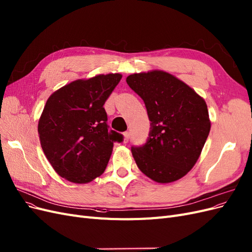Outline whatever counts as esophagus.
<instances>
[{
    "mask_svg": "<svg viewBox=\"0 0 252 252\" xmlns=\"http://www.w3.org/2000/svg\"><path fill=\"white\" fill-rule=\"evenodd\" d=\"M123 136H124V143H127L129 141V138H130V134H129V132H124L123 133Z\"/></svg>",
    "mask_w": 252,
    "mask_h": 252,
    "instance_id": "esophagus-1",
    "label": "esophagus"
}]
</instances>
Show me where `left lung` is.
<instances>
[{"instance_id":"left-lung-1","label":"left lung","mask_w":252,"mask_h":252,"mask_svg":"<svg viewBox=\"0 0 252 252\" xmlns=\"http://www.w3.org/2000/svg\"><path fill=\"white\" fill-rule=\"evenodd\" d=\"M126 82L143 98L151 122L146 144L131 148L136 165L155 182L180 180L192 169L208 138L207 104L166 71L133 73Z\"/></svg>"}]
</instances>
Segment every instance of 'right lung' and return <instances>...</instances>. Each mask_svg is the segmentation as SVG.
<instances>
[{"instance_id":"obj_1","label":"right lung","mask_w":252,"mask_h":252,"mask_svg":"<svg viewBox=\"0 0 252 252\" xmlns=\"http://www.w3.org/2000/svg\"><path fill=\"white\" fill-rule=\"evenodd\" d=\"M122 79L120 73L73 81L55 91L37 125L41 146L55 171L67 181L86 184L105 171L113 142L103 105Z\"/></svg>"}]
</instances>
